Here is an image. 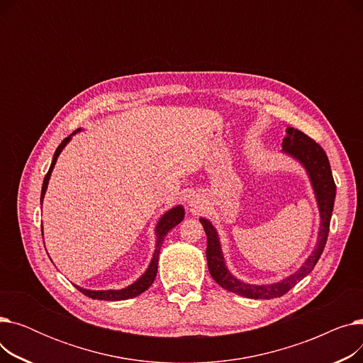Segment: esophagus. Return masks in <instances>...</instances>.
Listing matches in <instances>:
<instances>
[{"instance_id": "obj_1", "label": "esophagus", "mask_w": 363, "mask_h": 363, "mask_svg": "<svg viewBox=\"0 0 363 363\" xmlns=\"http://www.w3.org/2000/svg\"><path fill=\"white\" fill-rule=\"evenodd\" d=\"M188 206L191 207L193 211H199V208H201V206H203V201L197 194H193L191 197L188 199Z\"/></svg>"}]
</instances>
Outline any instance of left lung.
Masks as SVG:
<instances>
[{"mask_svg": "<svg viewBox=\"0 0 363 363\" xmlns=\"http://www.w3.org/2000/svg\"><path fill=\"white\" fill-rule=\"evenodd\" d=\"M281 147H282L281 150L282 155L291 157L293 160L300 163L304 170H306V175L313 189L315 200L319 211V219H320L318 240L313 250L297 271H294L289 277L282 278L281 281L272 282V284H250L242 279H238L230 269H228L225 256L222 252L220 238L215 225L206 218H200V222L207 235L206 257H207V266H208V271H211L212 278L220 285L222 289L244 296L247 298L269 300V298H277L284 296L285 293H289L298 281H301L304 277H308L313 271L315 264L318 263L323 252V247L327 244V238L330 233V220H331L334 200H335V184L331 174L330 160L325 155V151H323L322 147L316 144L312 138H309L306 133H303L301 130L290 126L285 129V137L282 140Z\"/></svg>", "mask_w": 363, "mask_h": 363, "instance_id": "1", "label": "left lung"}]
</instances>
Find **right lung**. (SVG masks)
I'll list each match as a JSON object with an SVG mask.
<instances>
[{"label": "right lung", "instance_id": "add662e5", "mask_svg": "<svg viewBox=\"0 0 363 363\" xmlns=\"http://www.w3.org/2000/svg\"><path fill=\"white\" fill-rule=\"evenodd\" d=\"M82 129H76L73 133H70V135L67 138H65L62 141V144L57 147L54 156H52V162H51V166L47 172V175L44 178V182H43V189H41V206H43V201H44V197H45V193H47V188H48V182H50V178H51V174H52V169L55 166V162L57 159H59L60 152L63 151V148L70 143L72 137L76 135V133L81 132ZM184 216H185V208L182 204H178L175 207L169 208V211H166L157 220L156 223V228H155V234H156V249H155V253H152V257L150 260V264L148 268L145 269V272L137 279L133 281L132 284H129L128 287L125 289H119V290H86L84 287H79V285H74L76 289H78L81 293H84L85 296L91 297V298H95V300H111V301H118V300H128V298H132V297H137L140 294H143L150 285L155 282L156 279V275H157V264H159V255H160V249H162V244L164 241V237L167 235V233L172 230V228H175L178 223H181L184 220Z\"/></svg>", "mask_w": 363, "mask_h": 363}]
</instances>
